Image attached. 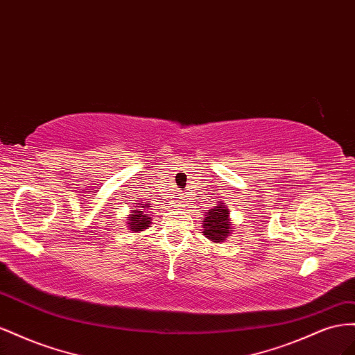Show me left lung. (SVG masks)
<instances>
[{
	"instance_id": "obj_1",
	"label": "left lung",
	"mask_w": 355,
	"mask_h": 355,
	"mask_svg": "<svg viewBox=\"0 0 355 355\" xmlns=\"http://www.w3.org/2000/svg\"><path fill=\"white\" fill-rule=\"evenodd\" d=\"M204 221L205 223H204V230H202V234H204L209 241L220 244V242L226 239L230 229L229 211L226 209V207L217 205L212 209H209Z\"/></svg>"
}]
</instances>
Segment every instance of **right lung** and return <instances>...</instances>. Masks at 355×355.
Returning a JSON list of instances; mask_svg holds the SVG:
<instances>
[{
	"instance_id": "1",
	"label": "right lung",
	"mask_w": 355,
	"mask_h": 355,
	"mask_svg": "<svg viewBox=\"0 0 355 355\" xmlns=\"http://www.w3.org/2000/svg\"><path fill=\"white\" fill-rule=\"evenodd\" d=\"M141 205H144V204H141ZM143 208H146V207H143ZM128 220H129L128 225L130 226V229H132L134 232H138V230H143V229L148 227L151 217H148V214H146L144 211L135 209V211H132V214H130V217Z\"/></svg>"
}]
</instances>
